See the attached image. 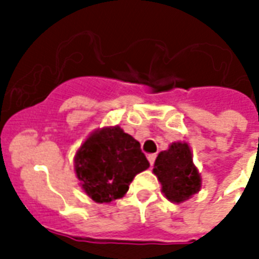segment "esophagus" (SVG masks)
<instances>
[{
  "mask_svg": "<svg viewBox=\"0 0 259 259\" xmlns=\"http://www.w3.org/2000/svg\"><path fill=\"white\" fill-rule=\"evenodd\" d=\"M156 157H157V156H156V154H149V156H148V160H149V162H150V165L153 166V164H154V161H156Z\"/></svg>",
  "mask_w": 259,
  "mask_h": 259,
  "instance_id": "34e87169",
  "label": "esophagus"
}]
</instances>
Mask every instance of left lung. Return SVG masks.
Here are the masks:
<instances>
[{"instance_id":"left-lung-1","label":"left lung","mask_w":259,"mask_h":259,"mask_svg":"<svg viewBox=\"0 0 259 259\" xmlns=\"http://www.w3.org/2000/svg\"><path fill=\"white\" fill-rule=\"evenodd\" d=\"M153 172L162 185V192L170 201L187 200L200 189V176L193 165L188 144L175 142L158 154Z\"/></svg>"}]
</instances>
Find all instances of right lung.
<instances>
[{
  "label": "right lung",
  "instance_id": "add662e5",
  "mask_svg": "<svg viewBox=\"0 0 259 259\" xmlns=\"http://www.w3.org/2000/svg\"><path fill=\"white\" fill-rule=\"evenodd\" d=\"M149 165L140 142L118 126L91 134L75 156L82 188L97 203L123 196L134 176Z\"/></svg>",
  "mask_w": 259,
  "mask_h": 259
}]
</instances>
